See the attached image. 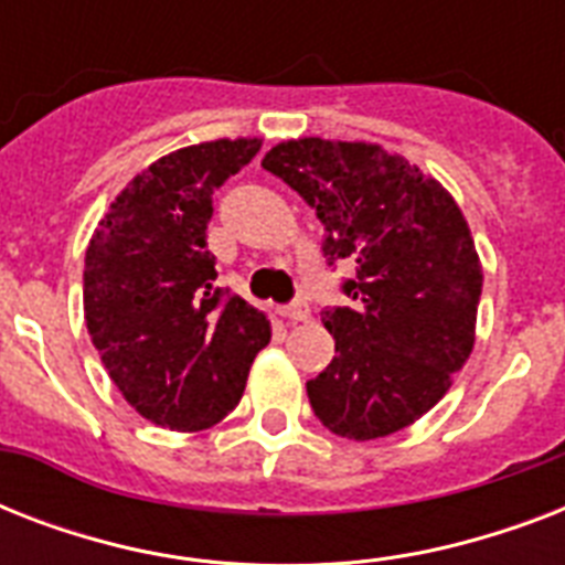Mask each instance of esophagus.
<instances>
[{
    "mask_svg": "<svg viewBox=\"0 0 565 565\" xmlns=\"http://www.w3.org/2000/svg\"><path fill=\"white\" fill-rule=\"evenodd\" d=\"M284 319H292V322H305V319H310V305L308 301H292V305H287V308L278 310Z\"/></svg>",
    "mask_w": 565,
    "mask_h": 565,
    "instance_id": "34e87169",
    "label": "esophagus"
}]
</instances>
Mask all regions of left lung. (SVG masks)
<instances>
[{
  "mask_svg": "<svg viewBox=\"0 0 565 565\" xmlns=\"http://www.w3.org/2000/svg\"><path fill=\"white\" fill-rule=\"evenodd\" d=\"M264 170L317 211L328 264H358L352 308L322 313L337 354L308 381L310 407L361 443L407 428L472 354L483 273L463 211L416 163L361 140H284Z\"/></svg>",
  "mask_w": 565,
  "mask_h": 565,
  "instance_id": "left-lung-1",
  "label": "left lung"
}]
</instances>
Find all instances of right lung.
<instances>
[{
	"mask_svg": "<svg viewBox=\"0 0 565 565\" xmlns=\"http://www.w3.org/2000/svg\"><path fill=\"white\" fill-rule=\"evenodd\" d=\"M260 152L257 137L158 158L110 202L84 257V319L110 381L143 419L204 430L243 398L269 319L216 281L213 190Z\"/></svg>",
	"mask_w": 565,
	"mask_h": 565,
	"instance_id": "right-lung-1",
	"label": "right lung"
}]
</instances>
